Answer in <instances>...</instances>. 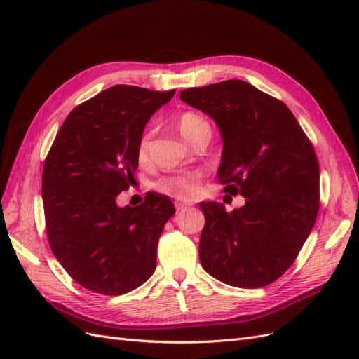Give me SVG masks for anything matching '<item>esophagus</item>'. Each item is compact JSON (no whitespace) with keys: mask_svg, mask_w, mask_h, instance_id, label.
<instances>
[{"mask_svg":"<svg viewBox=\"0 0 359 359\" xmlns=\"http://www.w3.org/2000/svg\"><path fill=\"white\" fill-rule=\"evenodd\" d=\"M190 205H191V203L187 202V201H181V199L175 201V208H177V211H184L186 208H189Z\"/></svg>","mask_w":359,"mask_h":359,"instance_id":"34e87169","label":"esophagus"}]
</instances>
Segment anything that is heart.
I'll return each mask as SVG.
<instances>
[{"label": "heart", "instance_id": "b5f03b06", "mask_svg": "<svg viewBox=\"0 0 359 359\" xmlns=\"http://www.w3.org/2000/svg\"><path fill=\"white\" fill-rule=\"evenodd\" d=\"M178 128L181 135L187 140H191L194 136L202 132H211L208 121L194 112L181 114L178 118ZM151 139H153V132H151V130H147V132L139 139L136 156L140 163H145L148 160ZM201 178H202V172L199 170L180 173V175L163 177L158 181H156L154 189H157L161 193L170 194L173 198H191L198 193Z\"/></svg>", "mask_w": 359, "mask_h": 359}]
</instances>
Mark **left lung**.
<instances>
[{"mask_svg": "<svg viewBox=\"0 0 359 359\" xmlns=\"http://www.w3.org/2000/svg\"><path fill=\"white\" fill-rule=\"evenodd\" d=\"M223 137L217 178L245 205L202 202L203 269L226 285L264 287L295 262L319 212V163L289 107L240 79L181 91Z\"/></svg>", "mask_w": 359, "mask_h": 359, "instance_id": "left-lung-1", "label": "left lung"}]
</instances>
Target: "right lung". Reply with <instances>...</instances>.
<instances>
[{
	"label": "right lung",
	"mask_w": 359,
	"mask_h": 359,
	"mask_svg": "<svg viewBox=\"0 0 359 359\" xmlns=\"http://www.w3.org/2000/svg\"><path fill=\"white\" fill-rule=\"evenodd\" d=\"M175 95L115 85L76 106L43 166L41 196L52 253L82 287L123 295L154 274L158 238L175 214L169 198L148 193L124 208L145 124Z\"/></svg>",
	"instance_id": "add662e5"
}]
</instances>
